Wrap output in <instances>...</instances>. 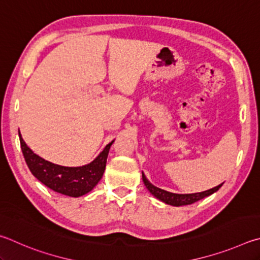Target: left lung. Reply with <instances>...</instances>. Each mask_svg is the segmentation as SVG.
<instances>
[{
    "label": "left lung",
    "mask_w": 260,
    "mask_h": 260,
    "mask_svg": "<svg viewBox=\"0 0 260 260\" xmlns=\"http://www.w3.org/2000/svg\"><path fill=\"white\" fill-rule=\"evenodd\" d=\"M143 180L144 184L146 185L147 189L151 192L154 197L157 198L158 200H161L167 204H170V206H175V207H180V206H187V204H192L194 202H198L199 200H202L203 198L209 197V195L213 194L215 192H217L219 189L222 184L216 186L211 189L204 190V192L201 193H193V194H175V193H170L167 192L165 189H161L154 186L153 184H151L148 181V179L146 178V176L143 174Z\"/></svg>",
    "instance_id": "left-lung-1"
}]
</instances>
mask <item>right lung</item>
<instances>
[{
    "mask_svg": "<svg viewBox=\"0 0 260 260\" xmlns=\"http://www.w3.org/2000/svg\"><path fill=\"white\" fill-rule=\"evenodd\" d=\"M20 146L25 161L29 170L41 183L57 193L79 198L89 193L99 183L106 168L107 156L112 143H109L104 151L91 163L83 167H61L49 162L31 151L27 146L19 133Z\"/></svg>",
    "mask_w": 260,
    "mask_h": 260,
    "instance_id": "right-lung-1",
    "label": "right lung"
}]
</instances>
